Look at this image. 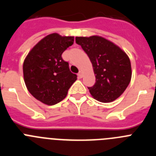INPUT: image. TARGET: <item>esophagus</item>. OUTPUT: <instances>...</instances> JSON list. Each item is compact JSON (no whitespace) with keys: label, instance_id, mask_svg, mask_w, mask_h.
<instances>
[{"label":"esophagus","instance_id":"1","mask_svg":"<svg viewBox=\"0 0 156 156\" xmlns=\"http://www.w3.org/2000/svg\"><path fill=\"white\" fill-rule=\"evenodd\" d=\"M78 76H79V78H82L83 77V73L81 71L79 72V73H78Z\"/></svg>","mask_w":156,"mask_h":156}]
</instances>
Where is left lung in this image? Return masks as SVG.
Segmentation results:
<instances>
[{
	"label": "left lung",
	"instance_id": "8db88e82",
	"mask_svg": "<svg viewBox=\"0 0 156 156\" xmlns=\"http://www.w3.org/2000/svg\"><path fill=\"white\" fill-rule=\"evenodd\" d=\"M76 42L90 58L96 82L89 87L92 97L101 102H111L120 96L131 79V66L123 51L103 37H77Z\"/></svg>",
	"mask_w": 156,
	"mask_h": 156
}]
</instances>
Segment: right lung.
Returning <instances> with one entry per match:
<instances>
[{"mask_svg":"<svg viewBox=\"0 0 156 156\" xmlns=\"http://www.w3.org/2000/svg\"><path fill=\"white\" fill-rule=\"evenodd\" d=\"M73 37L52 34L34 47L23 63V76L27 89L37 100L48 105L66 97L77 76L71 73L69 62L62 55L73 44Z\"/></svg>","mask_w":156,"mask_h":156,"instance_id":"obj_1","label":"right lung"}]
</instances>
